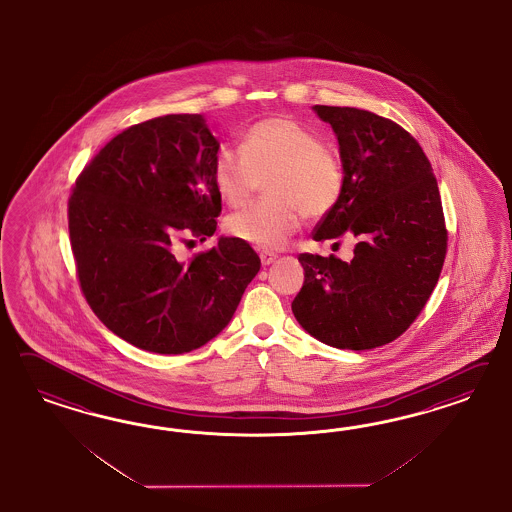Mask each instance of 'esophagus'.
<instances>
[{
	"instance_id": "1",
	"label": "esophagus",
	"mask_w": 512,
	"mask_h": 512,
	"mask_svg": "<svg viewBox=\"0 0 512 512\" xmlns=\"http://www.w3.org/2000/svg\"><path fill=\"white\" fill-rule=\"evenodd\" d=\"M259 257H261V263H263L264 266H268V264H272L278 259V255H276L274 251H261Z\"/></svg>"
}]
</instances>
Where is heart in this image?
<instances>
[{
    "mask_svg": "<svg viewBox=\"0 0 512 512\" xmlns=\"http://www.w3.org/2000/svg\"><path fill=\"white\" fill-rule=\"evenodd\" d=\"M221 199L242 206L264 184L263 201L227 219L229 233L261 249L283 248L304 217L330 214L343 197L340 159L310 127L289 116L251 125L240 150L223 146L212 163Z\"/></svg>",
    "mask_w": 512,
    "mask_h": 512,
    "instance_id": "1",
    "label": "heart"
}]
</instances>
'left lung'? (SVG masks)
Wrapping results in <instances>:
<instances>
[{
    "mask_svg": "<svg viewBox=\"0 0 512 512\" xmlns=\"http://www.w3.org/2000/svg\"><path fill=\"white\" fill-rule=\"evenodd\" d=\"M340 144L345 191L313 240L357 238L355 257L300 253L304 285L296 321L313 338L364 351L396 340L434 291L447 227L432 165L402 125L370 110L315 105Z\"/></svg>",
    "mask_w": 512,
    "mask_h": 512,
    "instance_id": "obj_1",
    "label": "left lung"
}]
</instances>
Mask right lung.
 Here are the masks:
<instances>
[{"mask_svg":"<svg viewBox=\"0 0 512 512\" xmlns=\"http://www.w3.org/2000/svg\"><path fill=\"white\" fill-rule=\"evenodd\" d=\"M217 150L201 114L159 116L107 142L71 191L80 291L103 325L144 351L180 355L216 338L261 268L240 238L176 257L189 236L216 233Z\"/></svg>","mask_w":512,"mask_h":512,"instance_id":"add662e5","label":"right lung"}]
</instances>
